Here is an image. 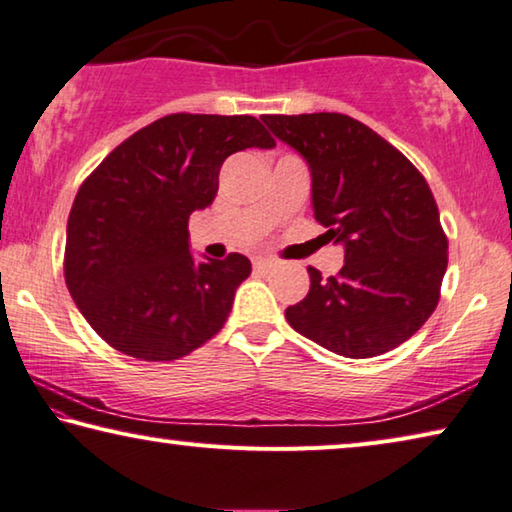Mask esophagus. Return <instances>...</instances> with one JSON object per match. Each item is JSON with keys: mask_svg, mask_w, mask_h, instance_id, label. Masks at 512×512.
I'll list each match as a JSON object with an SVG mask.
<instances>
[{"mask_svg": "<svg viewBox=\"0 0 512 512\" xmlns=\"http://www.w3.org/2000/svg\"><path fill=\"white\" fill-rule=\"evenodd\" d=\"M272 267H274L272 258H256V261H254L256 272H267V270H272Z\"/></svg>", "mask_w": 512, "mask_h": 512, "instance_id": "34e87169", "label": "esophagus"}]
</instances>
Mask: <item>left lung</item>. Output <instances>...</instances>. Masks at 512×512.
Segmentation results:
<instances>
[{"label":"left lung","mask_w":512,"mask_h":512,"mask_svg":"<svg viewBox=\"0 0 512 512\" xmlns=\"http://www.w3.org/2000/svg\"><path fill=\"white\" fill-rule=\"evenodd\" d=\"M308 163L315 220L345 247L338 276L308 267L311 290L286 308L297 333L345 358H372L429 320L447 270V236L429 183L408 158L342 113L265 115Z\"/></svg>","instance_id":"8db88e82"}]
</instances>
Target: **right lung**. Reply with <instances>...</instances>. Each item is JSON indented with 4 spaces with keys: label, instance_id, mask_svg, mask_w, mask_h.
Listing matches in <instances>:
<instances>
[{
    "label": "right lung",
    "instance_id": "add662e5",
    "mask_svg": "<svg viewBox=\"0 0 512 512\" xmlns=\"http://www.w3.org/2000/svg\"><path fill=\"white\" fill-rule=\"evenodd\" d=\"M272 149L251 115H165L83 181L67 217L65 283L113 349L177 360L211 340L251 272L247 256L195 261L188 220L217 195L231 154Z\"/></svg>",
    "mask_w": 512,
    "mask_h": 512
}]
</instances>
